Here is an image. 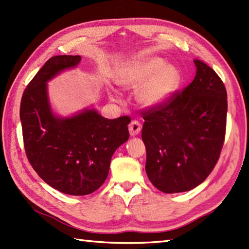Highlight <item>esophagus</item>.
Wrapping results in <instances>:
<instances>
[{"instance_id":"1","label":"esophagus","mask_w":249,"mask_h":249,"mask_svg":"<svg viewBox=\"0 0 249 249\" xmlns=\"http://www.w3.org/2000/svg\"><path fill=\"white\" fill-rule=\"evenodd\" d=\"M141 128H142V126H141V124L139 123L138 121H133V122H131V123L128 126L130 136L134 137V136L138 135L140 131H141Z\"/></svg>"}]
</instances>
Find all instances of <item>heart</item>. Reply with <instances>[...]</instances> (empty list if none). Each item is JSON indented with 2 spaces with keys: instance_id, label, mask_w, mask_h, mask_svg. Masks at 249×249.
I'll use <instances>...</instances> for the list:
<instances>
[{
  "instance_id": "obj_1",
  "label": "heart",
  "mask_w": 249,
  "mask_h": 249,
  "mask_svg": "<svg viewBox=\"0 0 249 249\" xmlns=\"http://www.w3.org/2000/svg\"><path fill=\"white\" fill-rule=\"evenodd\" d=\"M115 82L127 89L139 88L136 94L138 103L145 109H154L165 105L178 92L182 73L162 57L152 56L125 67L115 77ZM113 97L119 99L115 95Z\"/></svg>"
}]
</instances>
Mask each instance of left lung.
<instances>
[{"label":"left lung","mask_w":249,"mask_h":249,"mask_svg":"<svg viewBox=\"0 0 249 249\" xmlns=\"http://www.w3.org/2000/svg\"><path fill=\"white\" fill-rule=\"evenodd\" d=\"M196 77L181 94L147 110L142 127L145 171L166 194L188 192L212 172L224 144L227 92L204 62L195 59Z\"/></svg>","instance_id":"1"}]
</instances>
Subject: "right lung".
Segmentation results:
<instances>
[{
	"label": "right lung",
	"mask_w": 249,
	"mask_h": 249,
	"mask_svg": "<svg viewBox=\"0 0 249 249\" xmlns=\"http://www.w3.org/2000/svg\"><path fill=\"white\" fill-rule=\"evenodd\" d=\"M80 61V55L52 56L24 89L20 105L30 163L51 187L71 196L92 194L102 186L113 153L129 138L128 116L108 120L93 107L67 116L54 112L48 82Z\"/></svg>",
	"instance_id": "1"
}]
</instances>
